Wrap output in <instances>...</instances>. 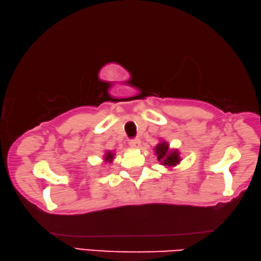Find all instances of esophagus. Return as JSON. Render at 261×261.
<instances>
[{
	"mask_svg": "<svg viewBox=\"0 0 261 261\" xmlns=\"http://www.w3.org/2000/svg\"><path fill=\"white\" fill-rule=\"evenodd\" d=\"M129 146L133 148H139L141 146V141L139 139H132L129 140Z\"/></svg>",
	"mask_w": 261,
	"mask_h": 261,
	"instance_id": "34e87169",
	"label": "esophagus"
}]
</instances>
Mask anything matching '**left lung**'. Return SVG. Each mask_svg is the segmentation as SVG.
I'll return each mask as SVG.
<instances>
[{"instance_id":"1","label":"left lung","mask_w":261,"mask_h":261,"mask_svg":"<svg viewBox=\"0 0 261 261\" xmlns=\"http://www.w3.org/2000/svg\"><path fill=\"white\" fill-rule=\"evenodd\" d=\"M156 153H157V160L162 162V164L166 166H172L179 163V153L177 150L169 151V146L165 142L160 143L156 147Z\"/></svg>"}]
</instances>
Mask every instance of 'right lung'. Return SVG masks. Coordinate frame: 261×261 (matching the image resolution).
Returning a JSON list of instances; mask_svg holds the SVG:
<instances>
[{
	"mask_svg": "<svg viewBox=\"0 0 261 261\" xmlns=\"http://www.w3.org/2000/svg\"><path fill=\"white\" fill-rule=\"evenodd\" d=\"M113 155L114 153H112V152H108L106 153V156H105V161L106 162H112V160H113Z\"/></svg>",
	"mask_w": 261,
	"mask_h": 261,
	"instance_id": "1",
	"label": "right lung"
}]
</instances>
